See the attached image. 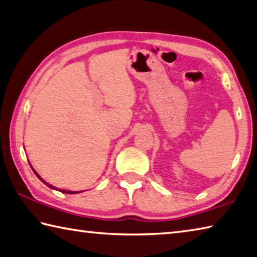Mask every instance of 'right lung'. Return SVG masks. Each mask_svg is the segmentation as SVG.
Segmentation results:
<instances>
[{
	"label": "right lung",
	"mask_w": 257,
	"mask_h": 257,
	"mask_svg": "<svg viewBox=\"0 0 257 257\" xmlns=\"http://www.w3.org/2000/svg\"><path fill=\"white\" fill-rule=\"evenodd\" d=\"M32 168V167H31ZM33 172H35L36 173V176L39 178V179H40V180L43 182V183H45V185H47L48 187H50L51 189H56V190H59L60 192H64V193H77L76 191H68V190H61V189H57V188H55V187H53V186H51V185H49V183H47L45 180H42V179L40 178V176H39V174L35 171V170H33Z\"/></svg>",
	"instance_id": "add662e5"
}]
</instances>
